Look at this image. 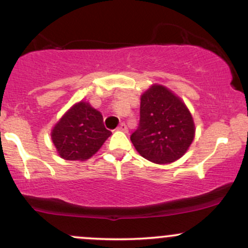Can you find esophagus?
Wrapping results in <instances>:
<instances>
[{
    "label": "esophagus",
    "mask_w": 248,
    "mask_h": 248,
    "mask_svg": "<svg viewBox=\"0 0 248 248\" xmlns=\"http://www.w3.org/2000/svg\"><path fill=\"white\" fill-rule=\"evenodd\" d=\"M118 130H120V132H127V126H126V124H124V122H122V124H119Z\"/></svg>",
    "instance_id": "esophagus-1"
}]
</instances>
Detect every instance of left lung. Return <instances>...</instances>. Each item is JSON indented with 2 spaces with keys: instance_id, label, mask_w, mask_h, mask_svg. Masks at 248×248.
Returning <instances> with one entry per match:
<instances>
[{
  "instance_id": "left-lung-1",
  "label": "left lung",
  "mask_w": 248,
  "mask_h": 248,
  "mask_svg": "<svg viewBox=\"0 0 248 248\" xmlns=\"http://www.w3.org/2000/svg\"><path fill=\"white\" fill-rule=\"evenodd\" d=\"M195 132L183 100L163 85L154 84L141 95L140 124L130 141L146 160L168 164L187 152Z\"/></svg>"
}]
</instances>
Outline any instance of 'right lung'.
Listing matches in <instances>:
<instances>
[{"label":"right lung","instance_id":"obj_1","mask_svg":"<svg viewBox=\"0 0 248 248\" xmlns=\"http://www.w3.org/2000/svg\"><path fill=\"white\" fill-rule=\"evenodd\" d=\"M101 113L87 101H79L59 119L51 130L57 153L67 161H86L110 136Z\"/></svg>","mask_w":248,"mask_h":248}]
</instances>
